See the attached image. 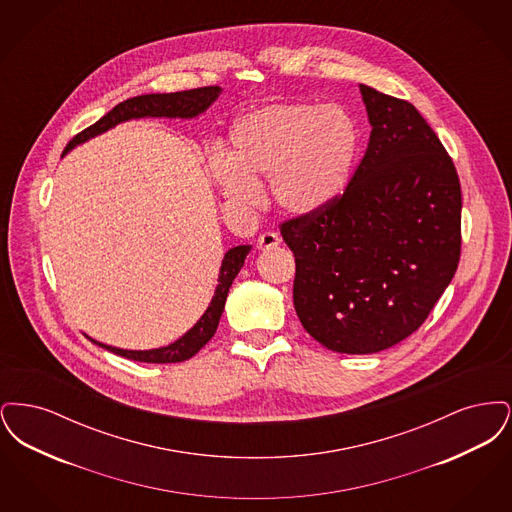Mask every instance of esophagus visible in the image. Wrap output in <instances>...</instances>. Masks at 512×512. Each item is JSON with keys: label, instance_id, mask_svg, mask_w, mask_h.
Here are the masks:
<instances>
[{"label": "esophagus", "instance_id": "esophagus-1", "mask_svg": "<svg viewBox=\"0 0 512 512\" xmlns=\"http://www.w3.org/2000/svg\"><path fill=\"white\" fill-rule=\"evenodd\" d=\"M280 244V236L276 234V232H272V230H268V232H263L261 236H259V240H257V247L259 249H272V247H276V245Z\"/></svg>", "mask_w": 512, "mask_h": 512}]
</instances>
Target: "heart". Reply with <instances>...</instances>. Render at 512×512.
Masks as SVG:
<instances>
[{
	"mask_svg": "<svg viewBox=\"0 0 512 512\" xmlns=\"http://www.w3.org/2000/svg\"><path fill=\"white\" fill-rule=\"evenodd\" d=\"M230 142V153L219 151L211 161L222 194L251 203L259 180L268 178L284 213L311 217L347 190L361 130L340 105L293 101L249 111L234 124Z\"/></svg>",
	"mask_w": 512,
	"mask_h": 512,
	"instance_id": "heart-1",
	"label": "heart"
}]
</instances>
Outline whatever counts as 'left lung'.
<instances>
[{"label":"left lung","mask_w":512,"mask_h":512,"mask_svg":"<svg viewBox=\"0 0 512 512\" xmlns=\"http://www.w3.org/2000/svg\"><path fill=\"white\" fill-rule=\"evenodd\" d=\"M372 126L347 190L282 224L295 257L293 307L324 347L366 355L409 338L461 257V182L413 103L359 84Z\"/></svg>","instance_id":"1"}]
</instances>
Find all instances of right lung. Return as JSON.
I'll return each mask as SVG.
<instances>
[{
  "label": "right lung",
  "mask_w": 512,
  "mask_h": 512,
  "mask_svg": "<svg viewBox=\"0 0 512 512\" xmlns=\"http://www.w3.org/2000/svg\"><path fill=\"white\" fill-rule=\"evenodd\" d=\"M219 86H205V88H195V90H184V92H174V94H146V96H136V98L126 99L119 105H115L107 115H103L96 124L88 126L80 134H76L69 146L65 147L63 155L73 149L78 144H84L86 140L103 134L105 130L117 126L130 119H144V117H167V119H194L197 115L205 113L209 105L220 96ZM251 251V245H238L226 251L222 265H220L219 284L213 293V299L207 307V311L201 315V318L195 322L194 326L180 338L167 347L159 349H149V351H130V349H119L105 345L101 341H94L99 347L126 357L130 361L138 363H182L194 357L195 353L211 340L217 332L220 315L224 311L226 295L238 276L240 268L244 267L245 257Z\"/></svg>",
  "instance_id": "right-lung-1"
}]
</instances>
